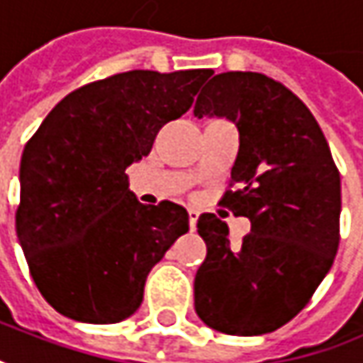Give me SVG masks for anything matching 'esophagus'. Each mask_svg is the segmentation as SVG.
I'll return each instance as SVG.
<instances>
[{
	"label": "esophagus",
	"instance_id": "1",
	"mask_svg": "<svg viewBox=\"0 0 363 363\" xmlns=\"http://www.w3.org/2000/svg\"><path fill=\"white\" fill-rule=\"evenodd\" d=\"M188 216H190V228L194 230V228H196V225H198V216H200V212H198V210L190 208L188 210Z\"/></svg>",
	"mask_w": 363,
	"mask_h": 363
}]
</instances>
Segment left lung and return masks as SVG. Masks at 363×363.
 Masks as SVG:
<instances>
[{
	"label": "left lung",
	"mask_w": 363,
	"mask_h": 363,
	"mask_svg": "<svg viewBox=\"0 0 363 363\" xmlns=\"http://www.w3.org/2000/svg\"><path fill=\"white\" fill-rule=\"evenodd\" d=\"M194 116L235 122L239 153L223 204L251 220L230 243L227 223L200 214L206 259L194 280V306L210 329L263 335L313 298L339 247L341 179L315 116L280 82L251 71L214 75Z\"/></svg>",
	"instance_id": "1"
}]
</instances>
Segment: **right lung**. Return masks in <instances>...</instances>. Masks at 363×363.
Returning a JSON list of instances; mask_svg holds the SVG:
<instances>
[{
  "mask_svg": "<svg viewBox=\"0 0 363 363\" xmlns=\"http://www.w3.org/2000/svg\"><path fill=\"white\" fill-rule=\"evenodd\" d=\"M210 69L126 71L59 101L24 147L16 233L32 280L65 317L128 318L145 281L190 216L169 200L140 204L126 167L151 153L159 128L190 110Z\"/></svg>",
  "mask_w": 363,
  "mask_h": 363,
  "instance_id": "1",
  "label": "right lung"
}]
</instances>
